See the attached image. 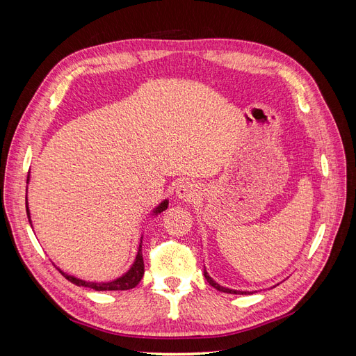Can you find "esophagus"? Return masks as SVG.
Returning a JSON list of instances; mask_svg holds the SVG:
<instances>
[{"mask_svg": "<svg viewBox=\"0 0 356 356\" xmlns=\"http://www.w3.org/2000/svg\"><path fill=\"white\" fill-rule=\"evenodd\" d=\"M177 196L182 200H195L199 196V187L191 181L181 182L177 188Z\"/></svg>", "mask_w": 356, "mask_h": 356, "instance_id": "34e87169", "label": "esophagus"}]
</instances>
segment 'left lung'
<instances>
[{
	"mask_svg": "<svg viewBox=\"0 0 356 356\" xmlns=\"http://www.w3.org/2000/svg\"><path fill=\"white\" fill-rule=\"evenodd\" d=\"M203 275H204V279H207V281L209 282V285L211 286H213L215 289H218V291H221V293H227V294H252V293H250V291H238V289H230V288H225V286H221L220 284H217L213 281V279L208 275V272H207V268H204L203 270Z\"/></svg>",
	"mask_w": 356,
	"mask_h": 356,
	"instance_id": "obj_1",
	"label": "left lung"
}]
</instances>
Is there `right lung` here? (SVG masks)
I'll return each instance as SVG.
<instances>
[{
	"mask_svg": "<svg viewBox=\"0 0 356 356\" xmlns=\"http://www.w3.org/2000/svg\"><path fill=\"white\" fill-rule=\"evenodd\" d=\"M29 182V175H28V179H26V184ZM26 193H28V188H26ZM168 204H169V200H163L161 203H159V207H156L152 212V215H159L160 212H163L165 209H168ZM26 215H28V220H29V224L32 227V221H31V213H29V208H28V197H26ZM141 243H143V238H141ZM139 243V248H138V254H136V258L134 264L131 266V268L129 270L122 275L120 277L114 279V281L111 282H89V281H83V279H79L75 276H71L65 272H62L60 268L58 267V270L65 276L70 282L75 284L77 286H84V288H92L95 291H124V289H132L135 288L139 281H141L143 276H144V258H143V245Z\"/></svg>",
	"mask_w": 356,
	"mask_h": 356,
	"instance_id": "add662e5",
	"label": "right lung"
}]
</instances>
